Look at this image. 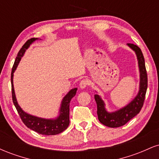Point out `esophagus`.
<instances>
[{
  "label": "esophagus",
  "mask_w": 159,
  "mask_h": 159,
  "mask_svg": "<svg viewBox=\"0 0 159 159\" xmlns=\"http://www.w3.org/2000/svg\"><path fill=\"white\" fill-rule=\"evenodd\" d=\"M87 85H88V82H87V81H86V80H82L79 84L80 88L81 89L86 88V87H87Z\"/></svg>",
  "instance_id": "1"
}]
</instances>
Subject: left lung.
I'll return each instance as SVG.
<instances>
[{
  "label": "left lung",
  "instance_id": "8db88e82",
  "mask_svg": "<svg viewBox=\"0 0 159 159\" xmlns=\"http://www.w3.org/2000/svg\"><path fill=\"white\" fill-rule=\"evenodd\" d=\"M127 45L135 53L138 60L140 74L139 90L135 97L130 102L123 107H120L118 110L114 111H107L105 101L102 98L101 96L98 94L94 95L95 100L97 104L98 119L100 123L107 127H120L127 123L134 116L139 114L145 99V95L147 89V75L143 53L139 47L135 45L128 43Z\"/></svg>",
  "mask_w": 159,
  "mask_h": 159
}]
</instances>
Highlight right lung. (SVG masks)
Masks as SVG:
<instances>
[{"label": "right lung", "instance_id": "right-lung-1", "mask_svg": "<svg viewBox=\"0 0 159 159\" xmlns=\"http://www.w3.org/2000/svg\"><path fill=\"white\" fill-rule=\"evenodd\" d=\"M41 39L38 38H32V39L27 40L25 44L23 45L22 48L20 49L18 53L17 57L16 58L15 63L12 69L11 73V84H12V102L15 105L16 110L19 113L20 117L25 125L27 128L30 129L34 132L39 133V134H44V135H55L60 134L62 132L67 129L69 125V103L71 99L75 96L78 88H73L70 90L65 95L64 97L62 99L61 105H60L58 114L54 118H43L39 116L31 115L28 113L25 112V111L20 107L16 98L15 90H14L13 85V76L14 72L17 69L21 57L24 56L25 53L30 45L33 44L36 40H40Z\"/></svg>", "mask_w": 159, "mask_h": 159}]
</instances>
